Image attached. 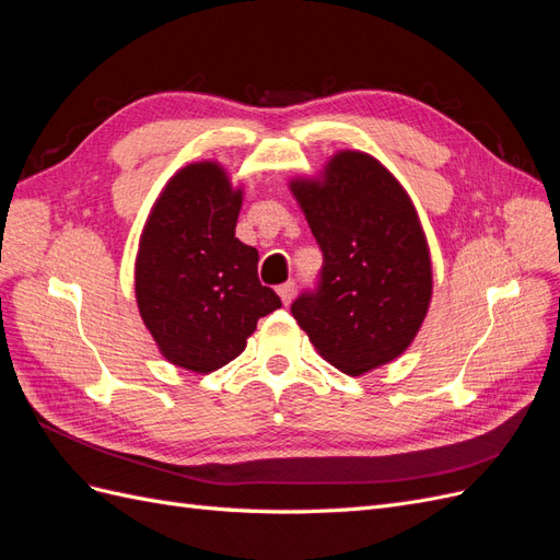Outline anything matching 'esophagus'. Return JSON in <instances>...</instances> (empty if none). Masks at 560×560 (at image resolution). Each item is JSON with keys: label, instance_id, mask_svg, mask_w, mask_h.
<instances>
[{"label": "esophagus", "instance_id": "esophagus-1", "mask_svg": "<svg viewBox=\"0 0 560 560\" xmlns=\"http://www.w3.org/2000/svg\"><path fill=\"white\" fill-rule=\"evenodd\" d=\"M294 292H296V282H294V280H287L284 284L278 287V294H280L284 306H290L292 299H294Z\"/></svg>", "mask_w": 560, "mask_h": 560}]
</instances>
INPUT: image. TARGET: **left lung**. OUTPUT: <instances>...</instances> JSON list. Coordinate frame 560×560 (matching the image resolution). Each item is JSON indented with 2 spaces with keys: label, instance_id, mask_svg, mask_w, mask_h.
Instances as JSON below:
<instances>
[{
  "label": "left lung",
  "instance_id": "left-lung-1",
  "mask_svg": "<svg viewBox=\"0 0 560 560\" xmlns=\"http://www.w3.org/2000/svg\"><path fill=\"white\" fill-rule=\"evenodd\" d=\"M322 249L315 290L292 315L343 374L393 362L411 346L432 299V264L413 202L362 151H338L322 182L290 184Z\"/></svg>",
  "mask_w": 560,
  "mask_h": 560
}]
</instances>
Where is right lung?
I'll return each instance as SVG.
<instances>
[{"label": "right lung", "mask_w": 560, "mask_h": 560, "mask_svg": "<svg viewBox=\"0 0 560 560\" xmlns=\"http://www.w3.org/2000/svg\"><path fill=\"white\" fill-rule=\"evenodd\" d=\"M241 206L222 165L191 163L165 184L140 238V315L163 358L196 374L238 358L257 319L282 306L259 282V252L235 238Z\"/></svg>", "instance_id": "add662e5"}]
</instances>
